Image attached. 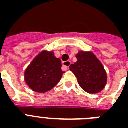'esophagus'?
I'll return each instance as SVG.
<instances>
[{
	"instance_id": "1",
	"label": "esophagus",
	"mask_w": 128,
	"mask_h": 128,
	"mask_svg": "<svg viewBox=\"0 0 128 128\" xmlns=\"http://www.w3.org/2000/svg\"><path fill=\"white\" fill-rule=\"evenodd\" d=\"M70 64H71V62H70V61H66V62H63V63H62V66L67 68L70 66Z\"/></svg>"
}]
</instances>
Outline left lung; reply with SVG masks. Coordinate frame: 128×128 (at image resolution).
I'll list each match as a JSON object with an SVG mask.
<instances>
[{
  "label": "left lung",
  "mask_w": 128,
  "mask_h": 128,
  "mask_svg": "<svg viewBox=\"0 0 128 128\" xmlns=\"http://www.w3.org/2000/svg\"><path fill=\"white\" fill-rule=\"evenodd\" d=\"M78 61L70 66L80 87L89 94L101 92L107 83V74L103 65L92 52L80 51L76 54Z\"/></svg>",
  "instance_id": "obj_1"
}]
</instances>
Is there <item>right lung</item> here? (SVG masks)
I'll return each mask as SVG.
<instances>
[{
	"instance_id": "1",
	"label": "right lung",
	"mask_w": 128,
	"mask_h": 128,
	"mask_svg": "<svg viewBox=\"0 0 128 128\" xmlns=\"http://www.w3.org/2000/svg\"><path fill=\"white\" fill-rule=\"evenodd\" d=\"M61 60L54 52L44 50L37 55L24 72V80L33 91L44 93L60 82L62 74Z\"/></svg>"
}]
</instances>
